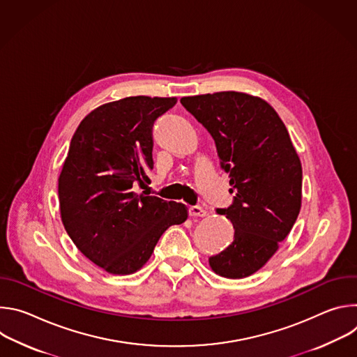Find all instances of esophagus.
<instances>
[{"label":"esophagus","instance_id":"obj_1","mask_svg":"<svg viewBox=\"0 0 357 357\" xmlns=\"http://www.w3.org/2000/svg\"><path fill=\"white\" fill-rule=\"evenodd\" d=\"M188 212H189V216H192V218H203V216H206V211L203 209V208H200V206H190L188 209Z\"/></svg>","mask_w":357,"mask_h":357}]
</instances>
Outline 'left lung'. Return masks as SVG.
<instances>
[{
	"mask_svg": "<svg viewBox=\"0 0 357 357\" xmlns=\"http://www.w3.org/2000/svg\"><path fill=\"white\" fill-rule=\"evenodd\" d=\"M181 103L215 139L234 193L229 208L216 209L233 223L234 240L209 264L222 277H248L274 256L299 215L301 161L284 123L260 97L220 91Z\"/></svg>",
	"mask_w": 357,
	"mask_h": 357,
	"instance_id": "left-lung-1",
	"label": "left lung"
}]
</instances>
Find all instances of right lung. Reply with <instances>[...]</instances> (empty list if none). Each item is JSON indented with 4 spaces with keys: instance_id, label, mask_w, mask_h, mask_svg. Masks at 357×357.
<instances>
[{
    "instance_id": "1",
    "label": "right lung",
    "mask_w": 357,
    "mask_h": 357,
    "mask_svg": "<svg viewBox=\"0 0 357 357\" xmlns=\"http://www.w3.org/2000/svg\"><path fill=\"white\" fill-rule=\"evenodd\" d=\"M175 97H126L93 110L79 124L59 176L63 226L96 266L127 275L151 257L162 233L181 225V203L135 193L154 168L152 127Z\"/></svg>"
}]
</instances>
